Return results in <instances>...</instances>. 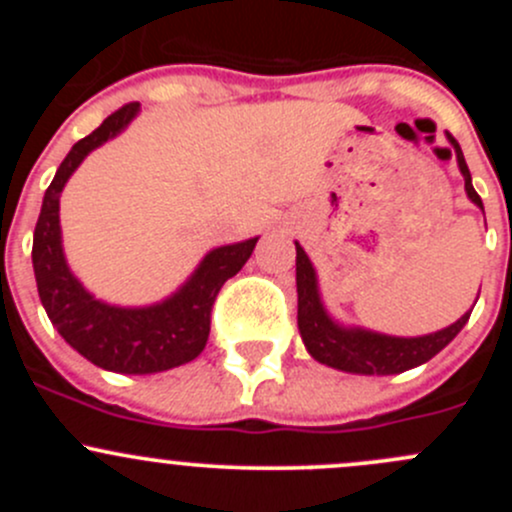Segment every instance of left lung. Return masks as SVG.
Returning <instances> with one entry per match:
<instances>
[{"label":"left lung","mask_w":512,"mask_h":512,"mask_svg":"<svg viewBox=\"0 0 512 512\" xmlns=\"http://www.w3.org/2000/svg\"><path fill=\"white\" fill-rule=\"evenodd\" d=\"M448 141L456 148L458 168H461L463 180H466V193L473 203L483 210V200L471 183V170H468L466 158H463L461 146L456 138L448 133ZM297 245V327L302 334V342L307 352L332 369L349 371V374L364 376H386L401 374L406 369L426 364L433 359L448 342H453L458 332L466 327L473 309H468L458 322L441 332L426 334V337H389V334H376L369 329L342 327L334 322L324 309L322 297L317 287V272L309 262L307 252Z\"/></svg>","instance_id":"left-lung-1"}]
</instances>
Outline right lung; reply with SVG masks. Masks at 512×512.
<instances>
[{"instance_id":"add662e5","label":"right lung","mask_w":512,"mask_h":512,"mask_svg":"<svg viewBox=\"0 0 512 512\" xmlns=\"http://www.w3.org/2000/svg\"><path fill=\"white\" fill-rule=\"evenodd\" d=\"M138 103H126L94 133L74 143L46 188L34 227V277L41 304L56 332L91 364L118 374H156L193 361L205 349L210 312L220 287L250 260L257 237L210 250L175 294L151 307H113L86 292L71 275L61 247L59 195L81 160L136 118Z\"/></svg>"}]
</instances>
